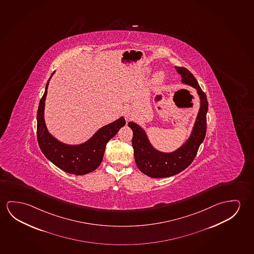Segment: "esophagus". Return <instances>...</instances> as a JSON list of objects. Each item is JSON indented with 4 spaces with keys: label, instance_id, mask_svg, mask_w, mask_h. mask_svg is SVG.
Segmentation results:
<instances>
[{
    "label": "esophagus",
    "instance_id": "34e87169",
    "mask_svg": "<svg viewBox=\"0 0 254 254\" xmlns=\"http://www.w3.org/2000/svg\"><path fill=\"white\" fill-rule=\"evenodd\" d=\"M123 115L125 117L126 121H128L130 118L132 117V113H131V110L128 108H125L123 111Z\"/></svg>",
    "mask_w": 254,
    "mask_h": 254
}]
</instances>
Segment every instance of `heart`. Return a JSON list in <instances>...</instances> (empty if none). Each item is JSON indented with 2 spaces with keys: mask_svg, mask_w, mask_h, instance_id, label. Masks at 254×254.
<instances>
[{
  "mask_svg": "<svg viewBox=\"0 0 254 254\" xmlns=\"http://www.w3.org/2000/svg\"><path fill=\"white\" fill-rule=\"evenodd\" d=\"M162 79H163V74H162L161 72L157 73V74H156V77H155V81H156V82H161Z\"/></svg>",
  "mask_w": 254,
  "mask_h": 254,
  "instance_id": "b5f03b06",
  "label": "heart"
}]
</instances>
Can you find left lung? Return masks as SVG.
I'll list each match as a JSON object with an SVG mask.
<instances>
[{
    "mask_svg": "<svg viewBox=\"0 0 254 254\" xmlns=\"http://www.w3.org/2000/svg\"><path fill=\"white\" fill-rule=\"evenodd\" d=\"M176 69L181 74L182 82L195 88L200 98V108L197 120L191 136L187 142L174 152H160L149 143L148 137L141 127L133 122L128 123L129 127L133 130L132 145L137 167L145 175L154 179L176 175L188 168L195 158L199 145L204 141L207 131V95L203 92L194 75L190 71L183 66H176Z\"/></svg>",
    "mask_w": 254,
    "mask_h": 254,
    "instance_id": "1",
    "label": "left lung"
}]
</instances>
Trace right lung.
<instances>
[{"label":"right lung","instance_id":"obj_1","mask_svg":"<svg viewBox=\"0 0 254 254\" xmlns=\"http://www.w3.org/2000/svg\"><path fill=\"white\" fill-rule=\"evenodd\" d=\"M53 74L54 73L51 77ZM50 78L47 82L43 97L39 101L37 113V138L39 148L47 159L64 172L74 175H84L93 172L101 164L106 143L121 127L125 126V119L121 117L109 125L103 127L83 144H63L48 133L44 121L45 100Z\"/></svg>","mask_w":254,"mask_h":254}]
</instances>
